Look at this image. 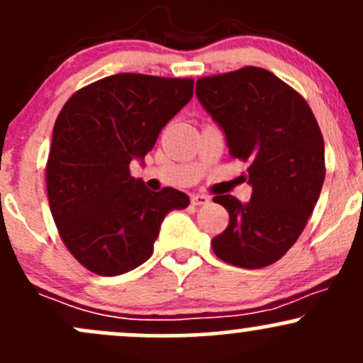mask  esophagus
<instances>
[{"mask_svg":"<svg viewBox=\"0 0 363 363\" xmlns=\"http://www.w3.org/2000/svg\"><path fill=\"white\" fill-rule=\"evenodd\" d=\"M211 198L205 196V194H193L191 196V205L194 207H201V205H208Z\"/></svg>","mask_w":363,"mask_h":363,"instance_id":"esophagus-1","label":"esophagus"}]
</instances>
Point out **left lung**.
<instances>
[{
	"label": "left lung",
	"mask_w": 363,
	"mask_h": 363,
	"mask_svg": "<svg viewBox=\"0 0 363 363\" xmlns=\"http://www.w3.org/2000/svg\"><path fill=\"white\" fill-rule=\"evenodd\" d=\"M196 97L226 133L233 158L249 163V203L213 196L230 224L212 240L220 261L259 269L297 242L325 179V150L303 95L262 67L245 66L196 82Z\"/></svg>",
	"instance_id": "8db88e82"
}]
</instances>
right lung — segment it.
<instances>
[{
  "label": "right lung",
  "mask_w": 363,
  "mask_h": 363,
  "mask_svg": "<svg viewBox=\"0 0 363 363\" xmlns=\"http://www.w3.org/2000/svg\"><path fill=\"white\" fill-rule=\"evenodd\" d=\"M193 78L120 72L83 86L55 120L47 193L60 240L89 272L116 277L151 257L163 219L189 205L174 188L150 191L130 174L193 97Z\"/></svg>",
  "instance_id": "obj_1"
}]
</instances>
